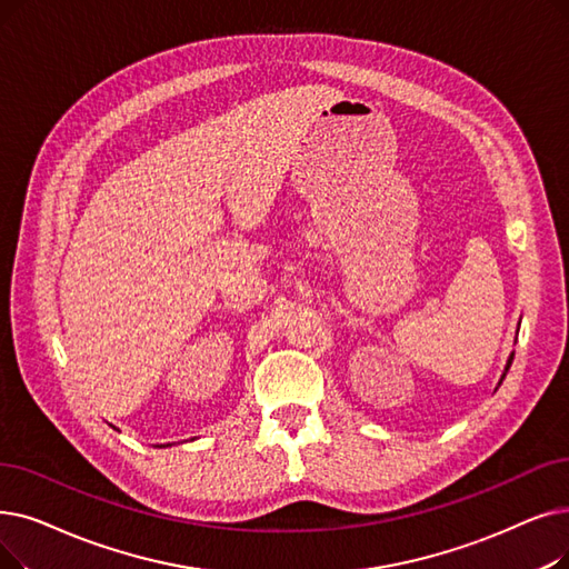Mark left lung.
Returning a JSON list of instances; mask_svg holds the SVG:
<instances>
[{
  "label": "left lung",
  "mask_w": 569,
  "mask_h": 569,
  "mask_svg": "<svg viewBox=\"0 0 569 569\" xmlns=\"http://www.w3.org/2000/svg\"><path fill=\"white\" fill-rule=\"evenodd\" d=\"M511 360H513V356H509V360H507V367H505V375H502V379L507 377V372H509V367H511ZM502 379H500V383H502Z\"/></svg>",
  "instance_id": "8db88e82"
}]
</instances>
